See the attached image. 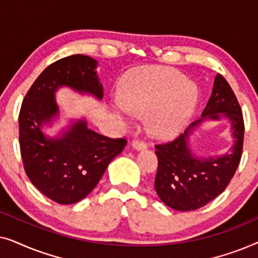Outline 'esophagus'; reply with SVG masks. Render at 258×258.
I'll return each instance as SVG.
<instances>
[{
	"instance_id": "esophagus-1",
	"label": "esophagus",
	"mask_w": 258,
	"mask_h": 258,
	"mask_svg": "<svg viewBox=\"0 0 258 258\" xmlns=\"http://www.w3.org/2000/svg\"><path fill=\"white\" fill-rule=\"evenodd\" d=\"M132 146H133L134 149H136V150H142V149H146V148H147V144L141 140H134Z\"/></svg>"
}]
</instances>
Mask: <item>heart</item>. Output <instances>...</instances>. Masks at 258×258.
Instances as JSON below:
<instances>
[{"label": "heart", "mask_w": 258, "mask_h": 258, "mask_svg": "<svg viewBox=\"0 0 258 258\" xmlns=\"http://www.w3.org/2000/svg\"><path fill=\"white\" fill-rule=\"evenodd\" d=\"M116 111L123 119L147 116V126L157 139H171L184 128L196 103V88L177 70L139 68L128 73L119 89Z\"/></svg>", "instance_id": "1"}]
</instances>
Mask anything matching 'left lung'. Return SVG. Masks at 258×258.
<instances>
[{"label":"left lung","instance_id":"8db88e82","mask_svg":"<svg viewBox=\"0 0 258 258\" xmlns=\"http://www.w3.org/2000/svg\"><path fill=\"white\" fill-rule=\"evenodd\" d=\"M221 113L232 122L235 144L230 153L218 158L197 159L187 146L191 130L206 118L219 119ZM244 121L236 95L223 76L215 77L214 88L202 117L189 125L174 141L156 144L158 167L155 190L168 207L179 211L196 210L224 191L234 177L242 157Z\"/></svg>","mask_w":258,"mask_h":258}]
</instances>
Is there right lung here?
Masks as SVG:
<instances>
[{"instance_id":"obj_1","label":"right lung","mask_w":258,"mask_h":258,"mask_svg":"<svg viewBox=\"0 0 258 258\" xmlns=\"http://www.w3.org/2000/svg\"><path fill=\"white\" fill-rule=\"evenodd\" d=\"M96 67V59L80 54L51 63L35 80L21 105L19 139L24 170L43 195L59 204L76 203L89 195L126 144L125 139L93 132L83 119L57 139L44 136L41 130L58 114V87L103 97Z\"/></svg>"}]
</instances>
